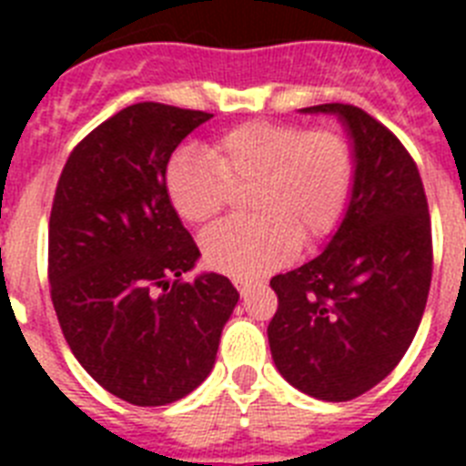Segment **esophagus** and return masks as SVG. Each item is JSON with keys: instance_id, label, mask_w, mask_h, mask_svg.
Wrapping results in <instances>:
<instances>
[{"instance_id": "esophagus-1", "label": "esophagus", "mask_w": 466, "mask_h": 466, "mask_svg": "<svg viewBox=\"0 0 466 466\" xmlns=\"http://www.w3.org/2000/svg\"><path fill=\"white\" fill-rule=\"evenodd\" d=\"M236 287H238V291H240L242 299H247V296H249L254 289H257V284L247 282V279H236Z\"/></svg>"}]
</instances>
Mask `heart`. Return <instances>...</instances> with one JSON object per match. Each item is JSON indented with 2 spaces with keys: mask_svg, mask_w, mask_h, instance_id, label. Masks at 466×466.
<instances>
[{
  "mask_svg": "<svg viewBox=\"0 0 466 466\" xmlns=\"http://www.w3.org/2000/svg\"><path fill=\"white\" fill-rule=\"evenodd\" d=\"M355 160L336 127L247 121L198 149L175 154L166 172L167 198L188 224H208L228 208L233 188L249 187L247 221H226L200 238L209 268L254 278L289 261L339 226Z\"/></svg>",
  "mask_w": 466,
  "mask_h": 466,
  "instance_id": "obj_1",
  "label": "heart"
}]
</instances>
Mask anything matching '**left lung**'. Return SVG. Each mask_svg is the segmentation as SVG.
I'll return each instance as SVG.
<instances>
[{
	"label": "left lung",
	"mask_w": 466,
	"mask_h": 466,
	"mask_svg": "<svg viewBox=\"0 0 466 466\" xmlns=\"http://www.w3.org/2000/svg\"><path fill=\"white\" fill-rule=\"evenodd\" d=\"M336 114L352 139V193L331 242L300 268L275 275L268 343L289 385L322 401L376 387L406 355L431 282V224L418 166L397 135L352 105Z\"/></svg>",
	"instance_id": "1"
}]
</instances>
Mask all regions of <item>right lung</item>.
Listing matches in <instances>:
<instances>
[{"mask_svg": "<svg viewBox=\"0 0 466 466\" xmlns=\"http://www.w3.org/2000/svg\"><path fill=\"white\" fill-rule=\"evenodd\" d=\"M212 114L139 102L69 154L48 221V282L69 350L135 406L187 397L212 371L238 289L217 273L182 282L198 245L167 198L172 151Z\"/></svg>", "mask_w": 466, "mask_h": 466, "instance_id": "1", "label": "right lung"}]
</instances>
